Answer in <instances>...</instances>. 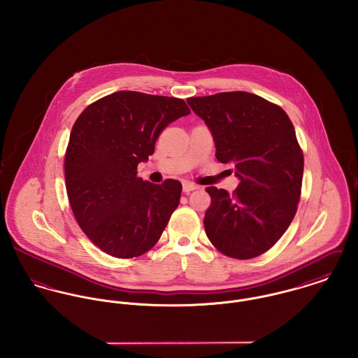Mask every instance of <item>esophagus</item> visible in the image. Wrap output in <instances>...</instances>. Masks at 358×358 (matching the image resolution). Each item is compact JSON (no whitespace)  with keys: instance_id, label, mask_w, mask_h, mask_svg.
Segmentation results:
<instances>
[{"instance_id":"1","label":"esophagus","mask_w":358,"mask_h":358,"mask_svg":"<svg viewBox=\"0 0 358 358\" xmlns=\"http://www.w3.org/2000/svg\"><path fill=\"white\" fill-rule=\"evenodd\" d=\"M199 186L194 185V183H190V182H183V192L185 193H190V192H194L197 190Z\"/></svg>"}]
</instances>
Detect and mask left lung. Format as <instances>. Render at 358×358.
Wrapping results in <instances>:
<instances>
[{
	"label": "left lung",
	"instance_id": "obj_1",
	"mask_svg": "<svg viewBox=\"0 0 358 358\" xmlns=\"http://www.w3.org/2000/svg\"><path fill=\"white\" fill-rule=\"evenodd\" d=\"M187 103L212 132L216 158L233 164L240 179L229 194L206 187L210 205L204 227L223 255L252 259L287 231L298 209L303 152L287 113L250 92H220Z\"/></svg>",
	"mask_w": 358,
	"mask_h": 358
}]
</instances>
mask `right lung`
I'll return each mask as SVG.
<instances>
[{
  "label": "right lung",
  "instance_id": "obj_1",
  "mask_svg": "<svg viewBox=\"0 0 358 358\" xmlns=\"http://www.w3.org/2000/svg\"><path fill=\"white\" fill-rule=\"evenodd\" d=\"M190 114L183 99L118 91L91 103L76 120L64 154L69 203L85 236L120 259L146 254L178 208L182 183L138 176L161 132Z\"/></svg>",
  "mask_w": 358,
  "mask_h": 358
}]
</instances>
